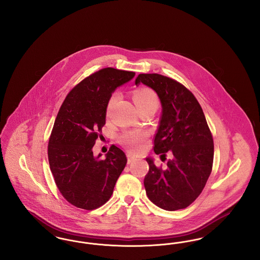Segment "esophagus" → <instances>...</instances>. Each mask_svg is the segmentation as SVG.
<instances>
[{"label":"esophagus","mask_w":260,"mask_h":260,"mask_svg":"<svg viewBox=\"0 0 260 260\" xmlns=\"http://www.w3.org/2000/svg\"><path fill=\"white\" fill-rule=\"evenodd\" d=\"M135 161H136V157L133 156L132 154H127V164H131V162Z\"/></svg>","instance_id":"1"}]
</instances>
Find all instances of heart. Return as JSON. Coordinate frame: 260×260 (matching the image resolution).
Here are the masks:
<instances>
[{"label":"heart","mask_w":260,"mask_h":260,"mask_svg":"<svg viewBox=\"0 0 260 260\" xmlns=\"http://www.w3.org/2000/svg\"><path fill=\"white\" fill-rule=\"evenodd\" d=\"M134 101L136 103L137 109L140 111L142 109H148V108H154L157 110L159 106V99L158 95L154 90L148 87H141L136 89L134 91L133 95ZM116 99V95H112L111 99H109L108 105H107V114L111 110L112 105ZM147 133L143 131H136V129H129L124 131L120 136L119 141L121 144H123L124 147L129 149L131 151H139L142 148L144 142L147 138Z\"/></svg>","instance_id":"obj_1"}]
</instances>
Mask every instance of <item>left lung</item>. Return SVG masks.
Returning a JSON list of instances; mask_svg holds the SVG:
<instances>
[{
    "mask_svg": "<svg viewBox=\"0 0 260 260\" xmlns=\"http://www.w3.org/2000/svg\"><path fill=\"white\" fill-rule=\"evenodd\" d=\"M153 88L161 103V116L154 137V152L173 158L158 168L146 158L149 172L144 186L149 200L166 210L185 209L202 193L212 170L213 139L203 109L182 84L160 74H139L136 85Z\"/></svg>",
    "mask_w": 260,
    "mask_h": 260,
    "instance_id": "1",
    "label": "left lung"
}]
</instances>
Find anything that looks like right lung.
Listing matches in <instances>:
<instances>
[{
    "instance_id": "1",
    "label": "right lung",
    "mask_w": 260,
    "mask_h": 260,
    "mask_svg": "<svg viewBox=\"0 0 260 260\" xmlns=\"http://www.w3.org/2000/svg\"><path fill=\"white\" fill-rule=\"evenodd\" d=\"M136 73L103 68L75 86L64 99L50 134L48 157L54 182L64 199L79 209L103 206L113 194L126 157L112 145L104 159L92 147L102 135L112 92Z\"/></svg>"
}]
</instances>
